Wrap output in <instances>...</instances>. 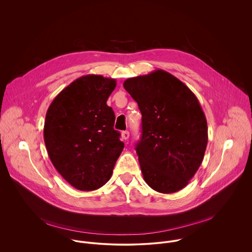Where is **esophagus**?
Listing matches in <instances>:
<instances>
[{
    "instance_id": "obj_1",
    "label": "esophagus",
    "mask_w": 252,
    "mask_h": 252,
    "mask_svg": "<svg viewBox=\"0 0 252 252\" xmlns=\"http://www.w3.org/2000/svg\"><path fill=\"white\" fill-rule=\"evenodd\" d=\"M122 139L123 140H125V141H127L128 139H129V136H130V134H129V132L128 131H124V132H122Z\"/></svg>"
}]
</instances>
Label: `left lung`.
<instances>
[{
	"instance_id": "1",
	"label": "left lung",
	"mask_w": 252,
	"mask_h": 252,
	"mask_svg": "<svg viewBox=\"0 0 252 252\" xmlns=\"http://www.w3.org/2000/svg\"><path fill=\"white\" fill-rule=\"evenodd\" d=\"M123 86L143 116L136 150L144 181L160 193L180 191L200 168L208 144V123L197 97L163 70L130 77Z\"/></svg>"
}]
</instances>
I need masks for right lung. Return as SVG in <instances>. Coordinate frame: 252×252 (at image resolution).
I'll return each instance as SVG.
<instances>
[{"label": "right lung", "mask_w": 252, "mask_h": 252, "mask_svg": "<svg viewBox=\"0 0 252 252\" xmlns=\"http://www.w3.org/2000/svg\"><path fill=\"white\" fill-rule=\"evenodd\" d=\"M114 78L86 74L64 88L47 109L43 128L48 156L74 188L91 191L112 175L124 144L113 129L115 115L107 105Z\"/></svg>", "instance_id": "right-lung-1"}]
</instances>
